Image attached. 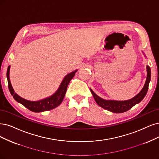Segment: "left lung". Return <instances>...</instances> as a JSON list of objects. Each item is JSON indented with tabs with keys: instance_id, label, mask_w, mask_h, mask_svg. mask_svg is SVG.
I'll return each instance as SVG.
<instances>
[{
	"instance_id": "8db88e82",
	"label": "left lung",
	"mask_w": 159,
	"mask_h": 159,
	"mask_svg": "<svg viewBox=\"0 0 159 159\" xmlns=\"http://www.w3.org/2000/svg\"><path fill=\"white\" fill-rule=\"evenodd\" d=\"M147 79L144 86L142 90L139 92L138 94L134 96L133 98L128 99L126 101H116V100H106L99 97L98 95L90 89L92 94L96 102L98 105L102 107V108L106 109L111 112L115 113H121L126 112V111L130 109L135 105L139 103L145 96L148 90L149 84L151 80V69L149 66H147Z\"/></svg>"
}]
</instances>
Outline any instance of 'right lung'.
<instances>
[{"mask_svg":"<svg viewBox=\"0 0 159 159\" xmlns=\"http://www.w3.org/2000/svg\"><path fill=\"white\" fill-rule=\"evenodd\" d=\"M10 66H8L7 69V79H8V89L10 90V92L13 96V98H14L15 100L18 103H20L23 105L27 108L29 110L35 113L39 112H43V111H50L51 109H54L59 106L62 102L63 99L64 98L65 95L67 91V89L69 83H70V80H71L75 75V73L77 71V70H75L74 71L69 73L65 76L64 79H63L59 87L57 90L51 96L46 98L45 99H41L39 101H29L27 99H23L19 96L14 92V90L13 89L12 86H11L10 80Z\"/></svg>","mask_w":159,"mask_h":159,"instance_id":"obj_1","label":"right lung"}]
</instances>
